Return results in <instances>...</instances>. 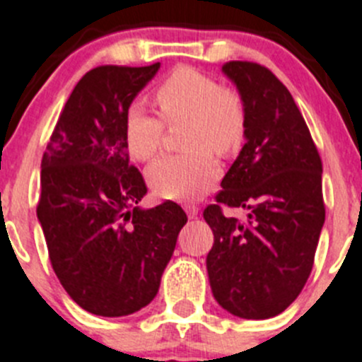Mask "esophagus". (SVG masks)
<instances>
[{
    "label": "esophagus",
    "mask_w": 362,
    "mask_h": 362,
    "mask_svg": "<svg viewBox=\"0 0 362 362\" xmlns=\"http://www.w3.org/2000/svg\"><path fill=\"white\" fill-rule=\"evenodd\" d=\"M185 211L190 218H195L199 215V206L197 204H185Z\"/></svg>",
    "instance_id": "esophagus-1"
}]
</instances>
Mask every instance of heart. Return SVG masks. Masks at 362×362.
<instances>
[{
	"label": "heart",
	"mask_w": 362,
	"mask_h": 362,
	"mask_svg": "<svg viewBox=\"0 0 362 362\" xmlns=\"http://www.w3.org/2000/svg\"><path fill=\"white\" fill-rule=\"evenodd\" d=\"M158 116L132 104L125 112L124 138L136 161H148L161 148L165 126L187 125L185 154L163 156L147 168L154 194L165 199H197L217 183L218 165L211 152L226 158L240 148L246 138L247 109L240 91L221 86L201 69L181 66L154 91Z\"/></svg>",
	"instance_id": "heart-1"
}]
</instances>
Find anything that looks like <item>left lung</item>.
I'll return each instance as SVG.
<instances>
[{"mask_svg":"<svg viewBox=\"0 0 362 362\" xmlns=\"http://www.w3.org/2000/svg\"><path fill=\"white\" fill-rule=\"evenodd\" d=\"M222 69L246 102L247 141L203 211L214 231L206 269L222 309L267 320L296 300L313 271L325 222L323 165L289 89L271 69L250 61ZM224 207H244L247 221L228 218Z\"/></svg>","mask_w":362,"mask_h":362,"instance_id":"8db88e82","label":"left lung"}]
</instances>
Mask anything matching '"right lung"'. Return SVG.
Returning a JSON list of instances; mask_svg holds the SVG:
<instances>
[{
	"instance_id": "right-lung-1",
	"label": "right lung",
	"mask_w": 362,
	"mask_h": 362,
	"mask_svg": "<svg viewBox=\"0 0 362 362\" xmlns=\"http://www.w3.org/2000/svg\"><path fill=\"white\" fill-rule=\"evenodd\" d=\"M158 69L105 64L86 73L42 154L37 217L49 262L71 300L97 316H127L154 300L188 221L172 201L136 206L147 185L129 163L124 120Z\"/></svg>"
}]
</instances>
